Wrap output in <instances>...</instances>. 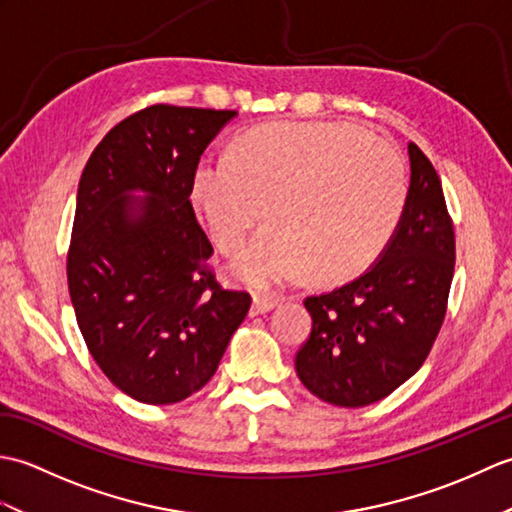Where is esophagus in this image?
<instances>
[{"label": "esophagus", "instance_id": "1", "mask_svg": "<svg viewBox=\"0 0 512 512\" xmlns=\"http://www.w3.org/2000/svg\"><path fill=\"white\" fill-rule=\"evenodd\" d=\"M277 306V301L273 297H253V306H250V317H259V314H266Z\"/></svg>", "mask_w": 512, "mask_h": 512}]
</instances>
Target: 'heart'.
<instances>
[{"instance_id":"1","label":"heart","mask_w":512,"mask_h":512,"mask_svg":"<svg viewBox=\"0 0 512 512\" xmlns=\"http://www.w3.org/2000/svg\"><path fill=\"white\" fill-rule=\"evenodd\" d=\"M398 154L365 129L281 121L248 129L228 154H204L189 195L224 253L242 246L264 204L268 226L233 259V273L270 288L306 273L347 279L376 262L407 206Z\"/></svg>"}]
</instances>
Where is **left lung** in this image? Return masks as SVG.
Here are the masks:
<instances>
[{"label":"left lung","instance_id":"8db88e82","mask_svg":"<svg viewBox=\"0 0 512 512\" xmlns=\"http://www.w3.org/2000/svg\"><path fill=\"white\" fill-rule=\"evenodd\" d=\"M407 206L394 237L363 275L308 297L310 339L297 376L336 407L383 400L422 367L447 312L455 235L429 158L409 143Z\"/></svg>","mask_w":512,"mask_h":512}]
</instances>
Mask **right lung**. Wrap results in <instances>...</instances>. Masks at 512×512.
Masks as SVG:
<instances>
[{"mask_svg":"<svg viewBox=\"0 0 512 512\" xmlns=\"http://www.w3.org/2000/svg\"><path fill=\"white\" fill-rule=\"evenodd\" d=\"M237 112L151 105L107 132L76 193L68 286L103 374L145 405L200 391L250 308L206 268L195 162Z\"/></svg>","mask_w":512,"mask_h":512,"instance_id":"right-lung-1","label":"right lung"}]
</instances>
